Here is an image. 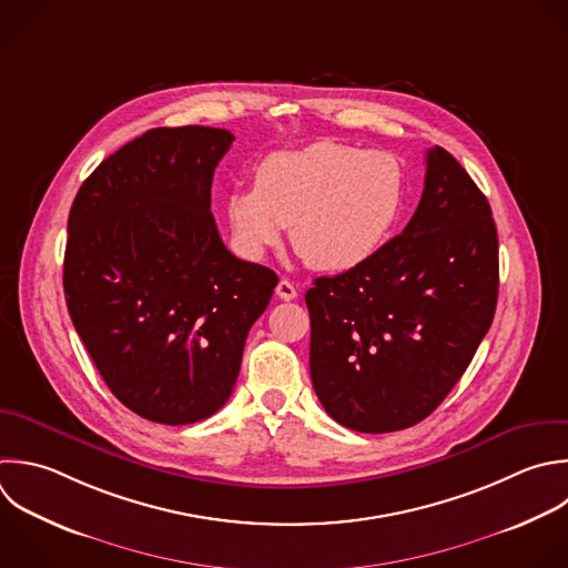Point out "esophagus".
Listing matches in <instances>:
<instances>
[{"instance_id":"34e87169","label":"esophagus","mask_w":568,"mask_h":568,"mask_svg":"<svg viewBox=\"0 0 568 568\" xmlns=\"http://www.w3.org/2000/svg\"><path fill=\"white\" fill-rule=\"evenodd\" d=\"M275 293H277V297H280V300H284V302H291V300H295V297H297V288H295V286H293V282H288V280H280V284H277Z\"/></svg>"}]
</instances>
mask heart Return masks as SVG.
I'll use <instances>...</instances> for the list:
<instances>
[{
	"label": "heart",
	"instance_id": "obj_1",
	"mask_svg": "<svg viewBox=\"0 0 568 568\" xmlns=\"http://www.w3.org/2000/svg\"><path fill=\"white\" fill-rule=\"evenodd\" d=\"M406 197L397 155L324 140L262 160L255 184L233 189L224 213L244 257L260 260L291 226L293 248L311 268L339 273L393 237Z\"/></svg>",
	"mask_w": 568,
	"mask_h": 568
}]
</instances>
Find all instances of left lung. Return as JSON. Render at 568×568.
I'll return each mask as SVG.
<instances>
[{
  "label": "left lung",
  "mask_w": 568,
  "mask_h": 568,
  "mask_svg": "<svg viewBox=\"0 0 568 568\" xmlns=\"http://www.w3.org/2000/svg\"><path fill=\"white\" fill-rule=\"evenodd\" d=\"M490 215L459 162L428 149L406 229L368 262L306 291L311 379L335 422L359 433L402 430L450 393L495 315Z\"/></svg>",
  "instance_id": "1"
}]
</instances>
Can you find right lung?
I'll return each mask as SVG.
<instances>
[{"label":"right lung","instance_id":"add662e5","mask_svg":"<svg viewBox=\"0 0 568 568\" xmlns=\"http://www.w3.org/2000/svg\"><path fill=\"white\" fill-rule=\"evenodd\" d=\"M233 133L151 129L106 158L75 195L64 255L71 320L111 393L180 426L217 413L277 275L237 260L211 213Z\"/></svg>","mask_w":568,"mask_h":568}]
</instances>
